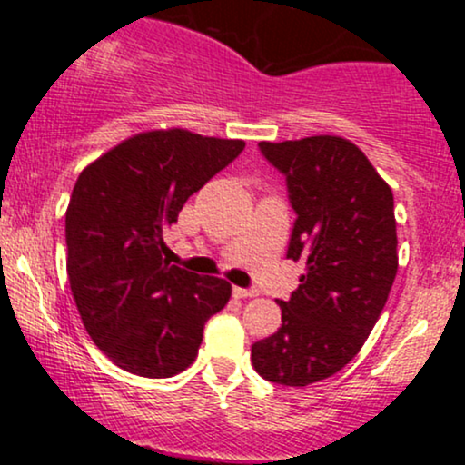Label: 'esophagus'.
<instances>
[{"label":"esophagus","instance_id":"esophagus-1","mask_svg":"<svg viewBox=\"0 0 465 465\" xmlns=\"http://www.w3.org/2000/svg\"><path fill=\"white\" fill-rule=\"evenodd\" d=\"M255 295H258V291H255V288H240V286L233 288V297H238V300H244V297H255Z\"/></svg>","mask_w":465,"mask_h":465}]
</instances>
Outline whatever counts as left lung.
Segmentation results:
<instances>
[{"label":"left lung","mask_w":465,"mask_h":465,"mask_svg":"<svg viewBox=\"0 0 465 465\" xmlns=\"http://www.w3.org/2000/svg\"><path fill=\"white\" fill-rule=\"evenodd\" d=\"M258 146L286 179L297 214L286 258L303 260L306 275L277 300L282 325L251 345V362L264 381L306 387L343 370L385 308L398 271L393 194L343 137Z\"/></svg>","instance_id":"obj_1"}]
</instances>
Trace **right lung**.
<instances>
[{
	"mask_svg": "<svg viewBox=\"0 0 465 465\" xmlns=\"http://www.w3.org/2000/svg\"><path fill=\"white\" fill-rule=\"evenodd\" d=\"M242 151V140L148 131L80 173L65 214L69 286L94 343L122 370L143 378L183 371L207 319L232 297L221 277L163 260V232Z\"/></svg>",
	"mask_w": 465,
	"mask_h": 465,
	"instance_id": "obj_1",
	"label": "right lung"
}]
</instances>
